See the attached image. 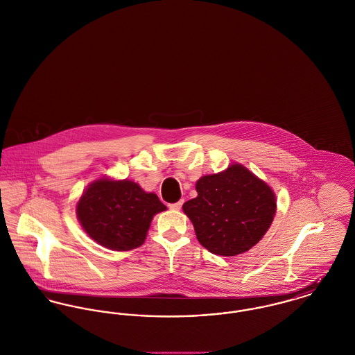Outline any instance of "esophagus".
<instances>
[{
    "label": "esophagus",
    "instance_id": "34e87169",
    "mask_svg": "<svg viewBox=\"0 0 355 355\" xmlns=\"http://www.w3.org/2000/svg\"><path fill=\"white\" fill-rule=\"evenodd\" d=\"M182 204H184V200H181L178 202H174V204H168V208L171 209V210H180L181 207H182Z\"/></svg>",
    "mask_w": 355,
    "mask_h": 355
}]
</instances>
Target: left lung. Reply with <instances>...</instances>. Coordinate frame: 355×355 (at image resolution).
<instances>
[{"mask_svg":"<svg viewBox=\"0 0 355 355\" xmlns=\"http://www.w3.org/2000/svg\"><path fill=\"white\" fill-rule=\"evenodd\" d=\"M196 190L197 197L182 209L200 244L214 254L234 256L250 250L271 227L275 193L240 164L201 177Z\"/></svg>","mask_w":355,"mask_h":355,"instance_id":"8db88e82","label":"left lung"}]
</instances>
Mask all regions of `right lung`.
Returning a JSON list of instances; mask_svg holds the SVG:
<instances>
[{
  "mask_svg": "<svg viewBox=\"0 0 355 355\" xmlns=\"http://www.w3.org/2000/svg\"><path fill=\"white\" fill-rule=\"evenodd\" d=\"M166 210L154 193L138 184L101 178L84 190L76 216L85 233L112 250H131L145 243L153 217Z\"/></svg>",
  "mask_w": 355,
  "mask_h": 355,
  "instance_id": "obj_1",
  "label": "right lung"
}]
</instances>
